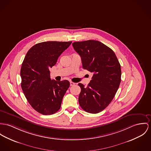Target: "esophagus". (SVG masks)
<instances>
[{
    "label": "esophagus",
    "mask_w": 151,
    "mask_h": 151,
    "mask_svg": "<svg viewBox=\"0 0 151 151\" xmlns=\"http://www.w3.org/2000/svg\"><path fill=\"white\" fill-rule=\"evenodd\" d=\"M75 84V83H73V82H72V81H70V86H74Z\"/></svg>",
    "instance_id": "1"
}]
</instances>
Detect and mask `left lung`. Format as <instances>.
<instances>
[{
	"instance_id": "1",
	"label": "left lung",
	"mask_w": 151,
	"mask_h": 151,
	"mask_svg": "<svg viewBox=\"0 0 151 151\" xmlns=\"http://www.w3.org/2000/svg\"><path fill=\"white\" fill-rule=\"evenodd\" d=\"M72 46L81 57L83 69L93 73L87 87L78 84L79 103L86 112L98 113L110 104L119 88L120 64L113 50L98 41L75 42Z\"/></svg>"
}]
</instances>
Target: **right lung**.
<instances>
[{
    "label": "right lung",
    "mask_w": 151,
    "mask_h": 151,
    "mask_svg": "<svg viewBox=\"0 0 151 151\" xmlns=\"http://www.w3.org/2000/svg\"><path fill=\"white\" fill-rule=\"evenodd\" d=\"M70 42L47 41L32 47L26 55L21 69V87L29 103L37 112L51 115L60 109L69 81L50 78L49 68L68 47Z\"/></svg>",
    "instance_id": "1"
}]
</instances>
